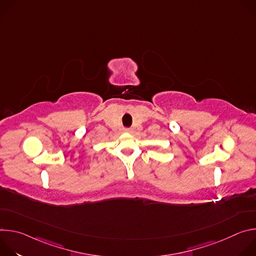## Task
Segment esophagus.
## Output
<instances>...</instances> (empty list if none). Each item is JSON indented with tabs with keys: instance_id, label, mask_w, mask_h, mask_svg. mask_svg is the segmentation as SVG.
Here are the masks:
<instances>
[{
	"instance_id": "obj_1",
	"label": "esophagus",
	"mask_w": 256,
	"mask_h": 256,
	"mask_svg": "<svg viewBox=\"0 0 256 256\" xmlns=\"http://www.w3.org/2000/svg\"><path fill=\"white\" fill-rule=\"evenodd\" d=\"M132 130L130 128H124V132H132Z\"/></svg>"
}]
</instances>
